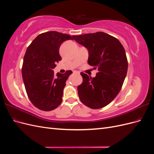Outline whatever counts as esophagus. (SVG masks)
Wrapping results in <instances>:
<instances>
[{
    "mask_svg": "<svg viewBox=\"0 0 154 154\" xmlns=\"http://www.w3.org/2000/svg\"><path fill=\"white\" fill-rule=\"evenodd\" d=\"M74 74H78V75H80V72H78V71H74V72H73Z\"/></svg>",
    "mask_w": 154,
    "mask_h": 154,
    "instance_id": "obj_1",
    "label": "esophagus"
}]
</instances>
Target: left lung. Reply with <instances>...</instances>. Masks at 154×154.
<instances>
[{"instance_id": "8db88e82", "label": "left lung", "mask_w": 154, "mask_h": 154, "mask_svg": "<svg viewBox=\"0 0 154 154\" xmlns=\"http://www.w3.org/2000/svg\"><path fill=\"white\" fill-rule=\"evenodd\" d=\"M88 50V63L97 69L94 78L81 72L78 87L80 100L91 109H101L117 96L127 76L128 62L125 49L115 37L103 32L73 36Z\"/></svg>"}]
</instances>
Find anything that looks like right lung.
<instances>
[{"label":"right lung","mask_w":154,"mask_h":154,"mask_svg":"<svg viewBox=\"0 0 154 154\" xmlns=\"http://www.w3.org/2000/svg\"><path fill=\"white\" fill-rule=\"evenodd\" d=\"M68 40H73V36L45 32L37 36L26 50L22 69L23 81L29 99L40 110H53L62 101L63 88L72 72L54 75L53 69L62 60L60 45Z\"/></svg>","instance_id":"add662e5"}]
</instances>
